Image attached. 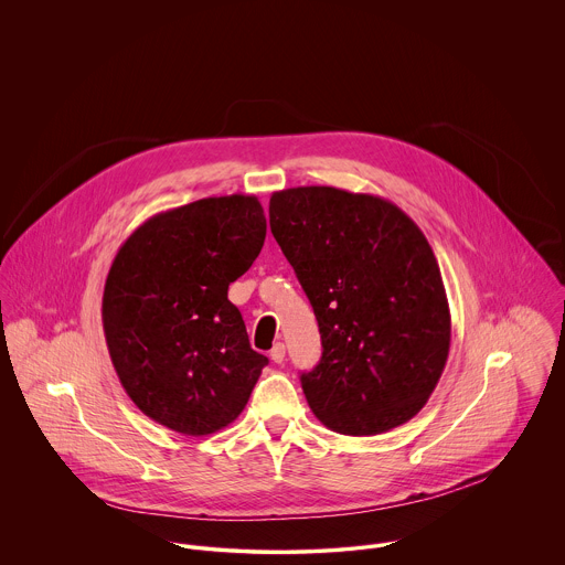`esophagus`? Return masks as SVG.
<instances>
[{"label":"esophagus","mask_w":565,"mask_h":565,"mask_svg":"<svg viewBox=\"0 0 565 565\" xmlns=\"http://www.w3.org/2000/svg\"><path fill=\"white\" fill-rule=\"evenodd\" d=\"M269 359L274 363H282L285 361V343H276L271 350H269Z\"/></svg>","instance_id":"esophagus-1"}]
</instances>
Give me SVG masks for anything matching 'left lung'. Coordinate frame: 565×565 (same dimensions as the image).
<instances>
[{
  "instance_id": "left-lung-1",
  "label": "left lung",
  "mask_w": 565,
  "mask_h": 565,
  "mask_svg": "<svg viewBox=\"0 0 565 565\" xmlns=\"http://www.w3.org/2000/svg\"><path fill=\"white\" fill-rule=\"evenodd\" d=\"M269 228L311 300L320 363L300 376L334 433H387L437 387L450 309L433 247L390 200L334 186L271 193Z\"/></svg>"
}]
</instances>
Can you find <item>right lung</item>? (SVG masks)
Segmentation results:
<instances>
[{"instance_id":"right-lung-1","label":"right lung","mask_w":565,"mask_h":565,"mask_svg":"<svg viewBox=\"0 0 565 565\" xmlns=\"http://www.w3.org/2000/svg\"><path fill=\"white\" fill-rule=\"evenodd\" d=\"M265 231L260 202L235 193L157 213L119 247L102 322L115 372L150 419L202 437L245 408L267 356L249 348L228 287Z\"/></svg>"}]
</instances>
